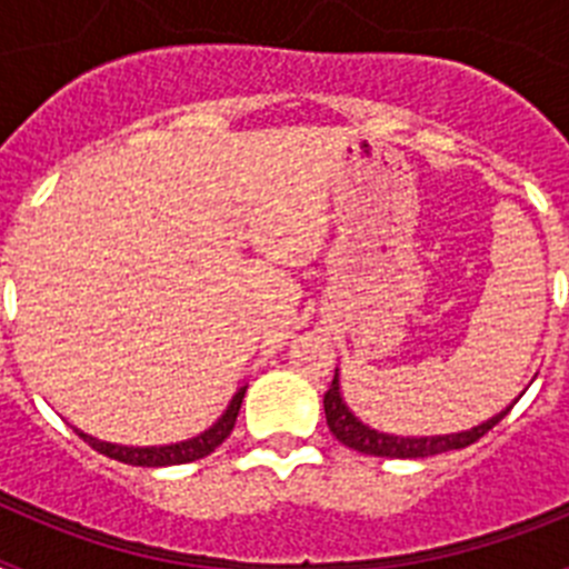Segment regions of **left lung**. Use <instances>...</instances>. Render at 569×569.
<instances>
[{
  "instance_id": "8db88e82",
  "label": "left lung",
  "mask_w": 569,
  "mask_h": 569,
  "mask_svg": "<svg viewBox=\"0 0 569 569\" xmlns=\"http://www.w3.org/2000/svg\"><path fill=\"white\" fill-rule=\"evenodd\" d=\"M512 407V405H510ZM510 407L496 413L492 419L481 421L479 427L461 430V433H447V436H393V433H379L373 427H367L353 416V410L345 405L339 387V370L333 376V385L325 393V416H328L330 433L350 450H359L365 456H381V459H427V456H439L447 450H461V447L479 441L487 430L499 425Z\"/></svg>"
}]
</instances>
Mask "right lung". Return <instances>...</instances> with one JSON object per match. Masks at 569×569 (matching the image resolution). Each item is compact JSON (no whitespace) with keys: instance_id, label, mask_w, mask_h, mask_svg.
<instances>
[{"instance_id":"obj_1","label":"right lung","mask_w":569,"mask_h":569,"mask_svg":"<svg viewBox=\"0 0 569 569\" xmlns=\"http://www.w3.org/2000/svg\"><path fill=\"white\" fill-rule=\"evenodd\" d=\"M244 390L248 387H241L239 393L233 396V401L228 405V410L222 413V419L216 421L213 427H208L204 433L193 436L188 441H179V445H164V447H124V445H110V441H99L93 436L82 433L77 430L79 439L88 441L93 450L104 453L108 459L122 461V465H133V467H170V465H188V461L204 459L216 450V447L222 445L224 439L230 436V430L236 427V416H239L241 399H244Z\"/></svg>"}]
</instances>
